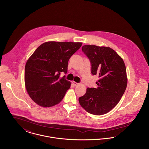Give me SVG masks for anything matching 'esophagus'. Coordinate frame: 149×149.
I'll list each match as a JSON object with an SVG mask.
<instances>
[{"mask_svg": "<svg viewBox=\"0 0 149 149\" xmlns=\"http://www.w3.org/2000/svg\"><path fill=\"white\" fill-rule=\"evenodd\" d=\"M72 84L74 85V86H77V85H79V83H76V82H75V81H73V82H72Z\"/></svg>", "mask_w": 149, "mask_h": 149, "instance_id": "obj_1", "label": "esophagus"}]
</instances>
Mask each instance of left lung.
<instances>
[{
	"instance_id": "obj_1",
	"label": "left lung",
	"mask_w": 149,
	"mask_h": 149,
	"mask_svg": "<svg viewBox=\"0 0 149 149\" xmlns=\"http://www.w3.org/2000/svg\"><path fill=\"white\" fill-rule=\"evenodd\" d=\"M83 52L91 65L92 75H98L97 87L88 88L79 99L88 113L100 115L110 111L120 101L127 84L126 66L123 59L112 49L95 45H84Z\"/></svg>"
}]
</instances>
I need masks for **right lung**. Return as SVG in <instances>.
I'll return each instance as SVG.
<instances>
[{"mask_svg":"<svg viewBox=\"0 0 149 149\" xmlns=\"http://www.w3.org/2000/svg\"><path fill=\"white\" fill-rule=\"evenodd\" d=\"M82 43L46 42L41 45L27 60L24 83L31 99L40 106L50 107L64 98L70 82L61 72L67 73L68 61Z\"/></svg>","mask_w":149,"mask_h":149,"instance_id":"add662e5","label":"right lung"}]
</instances>
